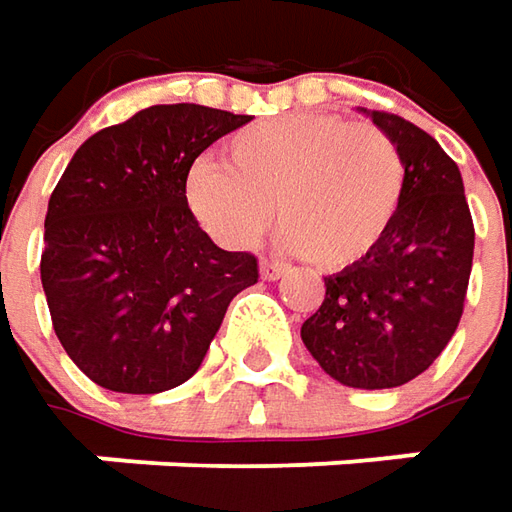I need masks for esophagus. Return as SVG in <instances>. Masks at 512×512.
<instances>
[{
  "label": "esophagus",
  "instance_id": "34e87169",
  "mask_svg": "<svg viewBox=\"0 0 512 512\" xmlns=\"http://www.w3.org/2000/svg\"><path fill=\"white\" fill-rule=\"evenodd\" d=\"M286 263H280V260H260V277L263 280H280L283 274H286Z\"/></svg>",
  "mask_w": 512,
  "mask_h": 512
}]
</instances>
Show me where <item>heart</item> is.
Wrapping results in <instances>:
<instances>
[{"label":"heart","instance_id":"b5f03b06","mask_svg":"<svg viewBox=\"0 0 512 512\" xmlns=\"http://www.w3.org/2000/svg\"><path fill=\"white\" fill-rule=\"evenodd\" d=\"M278 198L274 199L273 195ZM405 161L388 135L340 115L291 113L243 127L229 158L203 152L186 175V201L212 238L252 246L277 206V240L323 269L368 257L397 221Z\"/></svg>","mask_w":512,"mask_h":512}]
</instances>
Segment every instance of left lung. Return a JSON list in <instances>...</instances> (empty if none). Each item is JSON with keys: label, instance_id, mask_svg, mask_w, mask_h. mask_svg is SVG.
Instances as JSON below:
<instances>
[{"label": "left lung", "instance_id": "1", "mask_svg": "<svg viewBox=\"0 0 512 512\" xmlns=\"http://www.w3.org/2000/svg\"><path fill=\"white\" fill-rule=\"evenodd\" d=\"M397 144L405 195L391 232L360 263L326 277V300L300 337L348 388H397L431 365L465 309L473 218L462 172L436 138L394 113L362 110Z\"/></svg>", "mask_w": 512, "mask_h": 512}]
</instances>
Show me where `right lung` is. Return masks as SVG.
<instances>
[{
    "label": "right lung",
    "mask_w": 512,
    "mask_h": 512,
    "mask_svg": "<svg viewBox=\"0 0 512 512\" xmlns=\"http://www.w3.org/2000/svg\"><path fill=\"white\" fill-rule=\"evenodd\" d=\"M201 104H155L81 144L45 218L42 289L67 357L118 394H161L201 368L257 257L203 232L186 175L249 124Z\"/></svg>",
    "instance_id": "1"
}]
</instances>
